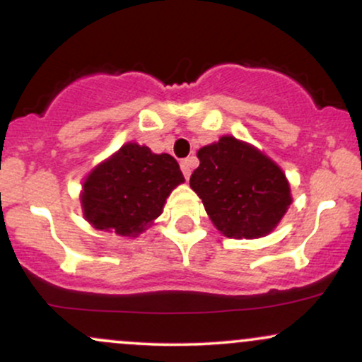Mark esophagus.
<instances>
[{"label": "esophagus", "instance_id": "obj_1", "mask_svg": "<svg viewBox=\"0 0 362 362\" xmlns=\"http://www.w3.org/2000/svg\"><path fill=\"white\" fill-rule=\"evenodd\" d=\"M192 167H194V160H192V158H185V160L180 161L182 173H184L185 178L190 177V173H192Z\"/></svg>", "mask_w": 362, "mask_h": 362}]
</instances>
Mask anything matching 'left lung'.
Masks as SVG:
<instances>
[{"instance_id": "8db88e82", "label": "left lung", "mask_w": 362, "mask_h": 362, "mask_svg": "<svg viewBox=\"0 0 362 362\" xmlns=\"http://www.w3.org/2000/svg\"><path fill=\"white\" fill-rule=\"evenodd\" d=\"M190 187L228 238H259L291 204L289 184L276 163L250 144L224 136L197 151Z\"/></svg>"}]
</instances>
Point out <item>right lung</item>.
Returning <instances> with one entry per match:
<instances>
[{
    "label": "right lung",
    "instance_id": "add662e5",
    "mask_svg": "<svg viewBox=\"0 0 362 362\" xmlns=\"http://www.w3.org/2000/svg\"><path fill=\"white\" fill-rule=\"evenodd\" d=\"M182 182L175 158L127 143L85 180L83 211L98 230L136 236L161 214L170 192Z\"/></svg>",
    "mask_w": 362,
    "mask_h": 362
}]
</instances>
